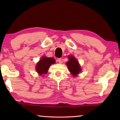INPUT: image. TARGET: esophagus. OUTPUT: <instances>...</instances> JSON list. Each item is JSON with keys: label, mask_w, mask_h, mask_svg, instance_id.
<instances>
[{"label": "esophagus", "mask_w": 120, "mask_h": 120, "mask_svg": "<svg viewBox=\"0 0 120 120\" xmlns=\"http://www.w3.org/2000/svg\"><path fill=\"white\" fill-rule=\"evenodd\" d=\"M62 58H58L57 59V62H58L59 63H62Z\"/></svg>", "instance_id": "esophagus-1"}]
</instances>
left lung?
Returning a JSON list of instances; mask_svg holds the SVG:
<instances>
[{"mask_svg": "<svg viewBox=\"0 0 120 120\" xmlns=\"http://www.w3.org/2000/svg\"><path fill=\"white\" fill-rule=\"evenodd\" d=\"M69 60L66 63L68 69L74 76H76L81 71V67L79 63V62L76 60L73 56H69Z\"/></svg>", "mask_w": 120, "mask_h": 120, "instance_id": "1", "label": "left lung"}]
</instances>
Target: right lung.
<instances>
[{"label":"right lung","mask_w":120,"mask_h":120,"mask_svg":"<svg viewBox=\"0 0 120 120\" xmlns=\"http://www.w3.org/2000/svg\"><path fill=\"white\" fill-rule=\"evenodd\" d=\"M55 60L53 58L43 56L38 62L36 65V70L40 75L46 74L51 65L55 63Z\"/></svg>","instance_id":"obj_1"}]
</instances>
